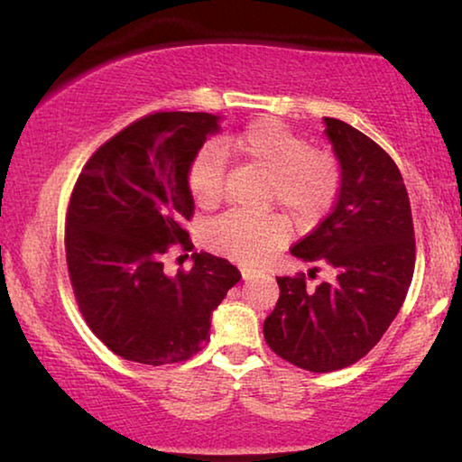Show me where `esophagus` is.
I'll use <instances>...</instances> for the list:
<instances>
[{"mask_svg":"<svg viewBox=\"0 0 462 462\" xmlns=\"http://www.w3.org/2000/svg\"><path fill=\"white\" fill-rule=\"evenodd\" d=\"M258 275H256V271H252V269H242V279L244 281H252V279H256Z\"/></svg>","mask_w":462,"mask_h":462,"instance_id":"esophagus-1","label":"esophagus"}]
</instances>
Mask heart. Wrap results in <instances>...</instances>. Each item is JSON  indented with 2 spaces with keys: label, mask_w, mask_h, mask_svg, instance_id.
<instances>
[{
  "label": "heart",
  "mask_w": 462,
  "mask_h": 462,
  "mask_svg": "<svg viewBox=\"0 0 462 462\" xmlns=\"http://www.w3.org/2000/svg\"><path fill=\"white\" fill-rule=\"evenodd\" d=\"M225 152H236L271 175V202H279L298 225H310L329 210L342 185V169L329 152L312 150L310 142L275 118L247 125L231 142L204 145L187 171V189L193 204L212 210L223 198ZM290 236V225L279 215L250 217L231 210L206 229L212 252L256 266Z\"/></svg>",
  "instance_id": "obj_1"
}]
</instances>
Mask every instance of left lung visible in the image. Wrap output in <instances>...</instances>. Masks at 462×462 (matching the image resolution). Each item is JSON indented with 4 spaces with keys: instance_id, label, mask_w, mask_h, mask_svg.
I'll return each mask as SVG.
<instances>
[{
    "instance_id": "left-lung-1",
    "label": "left lung",
    "mask_w": 462,
    "mask_h": 462,
    "mask_svg": "<svg viewBox=\"0 0 462 462\" xmlns=\"http://www.w3.org/2000/svg\"><path fill=\"white\" fill-rule=\"evenodd\" d=\"M325 135L342 169L339 196L291 254L331 266L336 279L310 290L304 275L279 277L277 306L264 320L271 350L312 373L369 354L404 304L414 271L411 202L396 162L344 120L325 118Z\"/></svg>"
}]
</instances>
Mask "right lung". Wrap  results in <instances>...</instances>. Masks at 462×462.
Segmentation results:
<instances>
[{
	"instance_id": "1",
	"label": "right lung",
	"mask_w": 462,
	"mask_h": 462,
	"mask_svg": "<svg viewBox=\"0 0 462 462\" xmlns=\"http://www.w3.org/2000/svg\"><path fill=\"white\" fill-rule=\"evenodd\" d=\"M208 112H156L99 148L66 212V263L91 331L125 360L172 365L210 339L212 310L242 279L229 260L193 254L191 271L164 273L172 247L191 250L187 171L208 135Z\"/></svg>"
}]
</instances>
